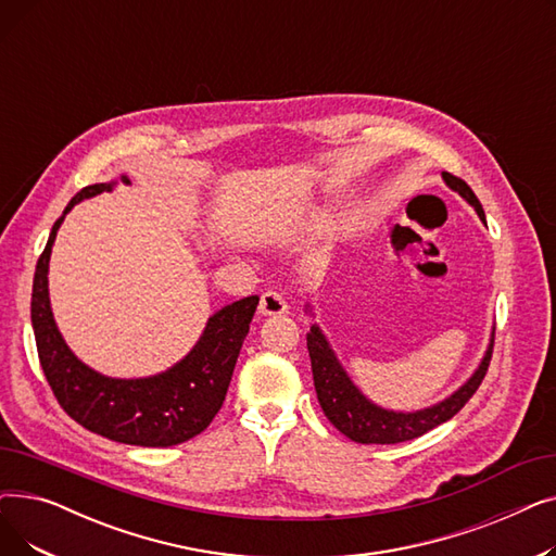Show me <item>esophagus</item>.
<instances>
[{
    "instance_id": "esophagus-1",
    "label": "esophagus",
    "mask_w": 556,
    "mask_h": 556,
    "mask_svg": "<svg viewBox=\"0 0 556 556\" xmlns=\"http://www.w3.org/2000/svg\"><path fill=\"white\" fill-rule=\"evenodd\" d=\"M258 313L261 315H283V313H288V304H286L283 295L277 293V290H268V293L261 295Z\"/></svg>"
}]
</instances>
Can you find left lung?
<instances>
[{
    "mask_svg": "<svg viewBox=\"0 0 556 556\" xmlns=\"http://www.w3.org/2000/svg\"><path fill=\"white\" fill-rule=\"evenodd\" d=\"M442 180L446 182L448 189H453L455 193H459L466 202L471 204L482 223H486L482 204L469 185L455 178V175H451V173H442ZM304 313L315 317L311 302H306ZM493 331H495V327L491 329L489 344L484 349V356L480 358L478 367L455 392H451L446 399L437 401L428 407H421V410L405 413V410H392V407L378 405L369 396H365L363 390L352 381V376H349L346 369L342 367L325 331L319 329L317 323H313L311 331L306 333V346H308V356H311L313 386L317 392V401H319V405H323L327 419L352 442L399 444V442L415 440V437H421L424 432L432 430L434 426H440V424L448 421L451 417H455L464 407V403L476 394V390L480 388L482 378L486 374L489 361H491Z\"/></svg>",
    "mask_w": 556,
    "mask_h": 556,
    "instance_id": "obj_1",
    "label": "left lung"
}]
</instances>
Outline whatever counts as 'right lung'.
<instances>
[{"mask_svg": "<svg viewBox=\"0 0 556 556\" xmlns=\"http://www.w3.org/2000/svg\"><path fill=\"white\" fill-rule=\"evenodd\" d=\"M130 185L128 175L80 189L51 227L45 252L38 258L31 325L47 381L63 410L83 428L112 442L166 448L182 444L212 424L225 401L233 365L250 331L258 298L231 302L207 317L200 338L187 356L164 371L139 378H114L85 365L55 325L49 300V261L55 233L78 202Z\"/></svg>", "mask_w": 556, "mask_h": 556, "instance_id": "add662e5", "label": "right lung"}]
</instances>
